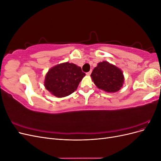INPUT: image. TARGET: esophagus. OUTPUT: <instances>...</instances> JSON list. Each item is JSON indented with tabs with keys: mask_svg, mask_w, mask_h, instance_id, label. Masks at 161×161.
<instances>
[{
	"mask_svg": "<svg viewBox=\"0 0 161 161\" xmlns=\"http://www.w3.org/2000/svg\"><path fill=\"white\" fill-rule=\"evenodd\" d=\"M86 75H88V76L91 75V71H89V72H86Z\"/></svg>",
	"mask_w": 161,
	"mask_h": 161,
	"instance_id": "1",
	"label": "esophagus"
}]
</instances>
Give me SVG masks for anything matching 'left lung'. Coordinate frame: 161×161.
<instances>
[{
	"label": "left lung",
	"instance_id": "8db88e82",
	"mask_svg": "<svg viewBox=\"0 0 161 161\" xmlns=\"http://www.w3.org/2000/svg\"><path fill=\"white\" fill-rule=\"evenodd\" d=\"M91 77L97 88L107 92L119 91L124 83L122 70L108 61L99 62Z\"/></svg>",
	"mask_w": 161,
	"mask_h": 161
}]
</instances>
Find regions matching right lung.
<instances>
[{"label":"right lung","mask_w":161,"mask_h":161,"mask_svg":"<svg viewBox=\"0 0 161 161\" xmlns=\"http://www.w3.org/2000/svg\"><path fill=\"white\" fill-rule=\"evenodd\" d=\"M85 76L80 66L69 62H63L49 69L43 83L52 95L62 98L74 92Z\"/></svg>","instance_id":"add662e5"}]
</instances>
